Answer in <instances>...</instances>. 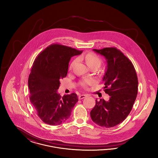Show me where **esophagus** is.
I'll return each mask as SVG.
<instances>
[{"instance_id": "esophagus-1", "label": "esophagus", "mask_w": 158, "mask_h": 158, "mask_svg": "<svg viewBox=\"0 0 158 158\" xmlns=\"http://www.w3.org/2000/svg\"><path fill=\"white\" fill-rule=\"evenodd\" d=\"M86 96H87L86 95H79V99H83V98H85Z\"/></svg>"}]
</instances>
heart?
Segmentation results:
<instances>
[{
    "label": "heart",
    "mask_w": 158,
    "mask_h": 158,
    "mask_svg": "<svg viewBox=\"0 0 158 158\" xmlns=\"http://www.w3.org/2000/svg\"><path fill=\"white\" fill-rule=\"evenodd\" d=\"M85 60L86 62L89 67H90L92 65L98 64L100 65L101 64V60L98 57V56L94 54V53H89L85 56ZM72 67V65L71 66V68ZM94 83V81L92 79H88L86 80H85L81 83V86L84 88H86L88 85H92Z\"/></svg>",
    "instance_id": "1"
}]
</instances>
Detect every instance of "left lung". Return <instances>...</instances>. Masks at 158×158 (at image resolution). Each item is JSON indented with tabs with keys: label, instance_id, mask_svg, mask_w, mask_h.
I'll list each match as a JSON object with an SVG mask.
<instances>
[{
	"label": "left lung",
	"instance_id": "left-lung-1",
	"mask_svg": "<svg viewBox=\"0 0 158 158\" xmlns=\"http://www.w3.org/2000/svg\"><path fill=\"white\" fill-rule=\"evenodd\" d=\"M105 57L107 66L103 77L108 101L96 99L90 117L98 126L113 127L124 120L130 113L138 91V79L131 61L115 47L93 50Z\"/></svg>",
	"mask_w": 158,
	"mask_h": 158
}]
</instances>
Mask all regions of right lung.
I'll list each match as a JSON object with an SVG mask.
<instances>
[{
	"label": "right lung",
	"mask_w": 158,
	"mask_h": 158,
	"mask_svg": "<svg viewBox=\"0 0 158 158\" xmlns=\"http://www.w3.org/2000/svg\"><path fill=\"white\" fill-rule=\"evenodd\" d=\"M82 52L54 44L38 55L32 64L28 81L30 100L38 116L47 124L58 126L68 120L78 101L75 93L61 97L57 89L60 80L67 76L71 57Z\"/></svg>",
	"instance_id": "obj_1"
}]
</instances>
